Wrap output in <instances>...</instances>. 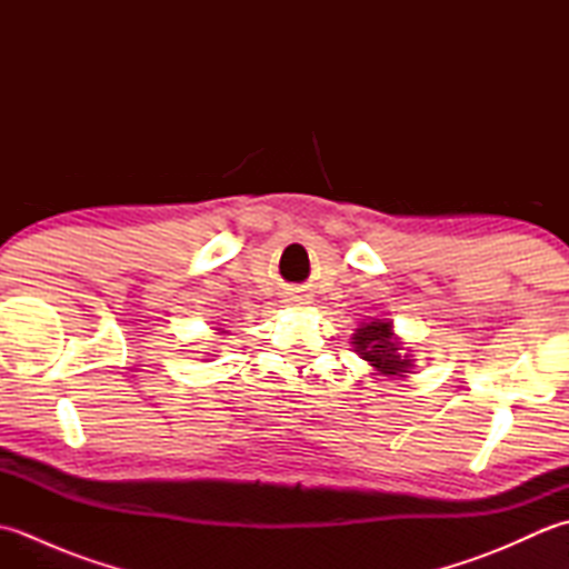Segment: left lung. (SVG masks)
Returning <instances> with one entry per match:
<instances>
[{
    "mask_svg": "<svg viewBox=\"0 0 569 569\" xmlns=\"http://www.w3.org/2000/svg\"><path fill=\"white\" fill-rule=\"evenodd\" d=\"M352 340L355 352L383 377H406L413 369V355H408L410 349H403L389 320L361 322Z\"/></svg>",
    "mask_w": 569,
    "mask_h": 569,
    "instance_id": "left-lung-1",
    "label": "left lung"
}]
</instances>
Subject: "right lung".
Masks as SVG:
<instances>
[{"instance_id": "right-lung-1", "label": "right lung", "mask_w": 569, "mask_h": 569, "mask_svg": "<svg viewBox=\"0 0 569 569\" xmlns=\"http://www.w3.org/2000/svg\"><path fill=\"white\" fill-rule=\"evenodd\" d=\"M222 332H224V330H222Z\"/></svg>"}]
</instances>
